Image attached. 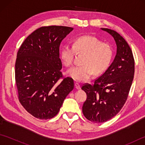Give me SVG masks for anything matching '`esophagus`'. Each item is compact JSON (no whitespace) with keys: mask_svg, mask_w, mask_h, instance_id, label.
I'll use <instances>...</instances> for the list:
<instances>
[{"mask_svg":"<svg viewBox=\"0 0 145 145\" xmlns=\"http://www.w3.org/2000/svg\"><path fill=\"white\" fill-rule=\"evenodd\" d=\"M75 87L76 89H77V90H79V89H80V86L77 83H75Z\"/></svg>","mask_w":145,"mask_h":145,"instance_id":"34e87169","label":"esophagus"}]
</instances>
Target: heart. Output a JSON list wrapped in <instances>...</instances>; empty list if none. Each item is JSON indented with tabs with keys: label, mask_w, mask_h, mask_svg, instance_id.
<instances>
[{
	"label": "heart",
	"mask_w": 145,
	"mask_h": 145,
	"mask_svg": "<svg viewBox=\"0 0 145 145\" xmlns=\"http://www.w3.org/2000/svg\"><path fill=\"white\" fill-rule=\"evenodd\" d=\"M76 53L85 54L83 65L72 67L67 74L77 82L88 80L93 72L96 75L104 72L109 67L113 56L112 45L91 35L79 37L74 40L72 45L63 46L60 57L65 66L72 65Z\"/></svg>",
	"instance_id": "heart-1"
}]
</instances>
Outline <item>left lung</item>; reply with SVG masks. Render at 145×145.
Listing matches in <instances>:
<instances>
[{
    "label": "left lung",
    "instance_id": "8db88e82",
    "mask_svg": "<svg viewBox=\"0 0 145 145\" xmlns=\"http://www.w3.org/2000/svg\"><path fill=\"white\" fill-rule=\"evenodd\" d=\"M115 39L117 50L114 60L107 70L95 79L93 84H84L87 93L82 112L89 121L96 123L112 118L127 100L135 73L133 53L125 40L113 30L101 28Z\"/></svg>",
    "mask_w": 145,
    "mask_h": 145
}]
</instances>
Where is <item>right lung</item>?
<instances>
[{
    "instance_id": "obj_1",
    "label": "right lung",
    "mask_w": 145,
    "mask_h": 145,
    "mask_svg": "<svg viewBox=\"0 0 145 145\" xmlns=\"http://www.w3.org/2000/svg\"><path fill=\"white\" fill-rule=\"evenodd\" d=\"M73 28L42 27L29 35L17 54L15 77L22 105L37 118L57 115L64 100L74 88L73 80L63 76L59 48Z\"/></svg>"
}]
</instances>
